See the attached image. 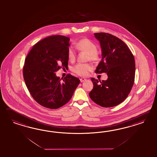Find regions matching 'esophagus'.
<instances>
[{"mask_svg":"<svg viewBox=\"0 0 157 157\" xmlns=\"http://www.w3.org/2000/svg\"><path fill=\"white\" fill-rule=\"evenodd\" d=\"M86 80V79L84 78H80V81H81V82H85Z\"/></svg>","mask_w":157,"mask_h":157,"instance_id":"esophagus-1","label":"esophagus"}]
</instances>
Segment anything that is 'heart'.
<instances>
[{"mask_svg": "<svg viewBox=\"0 0 157 157\" xmlns=\"http://www.w3.org/2000/svg\"><path fill=\"white\" fill-rule=\"evenodd\" d=\"M76 48L79 51L87 53V60L96 62L98 59V48L95 43L90 39L82 38L76 44ZM76 52L75 48L70 46L67 49V57L70 62L75 60ZM93 67L89 63H78L72 67V71L76 75L81 76L88 75L89 72L92 71Z\"/></svg>", "mask_w": 157, "mask_h": 157, "instance_id": "b5f03b06", "label": "heart"}]
</instances>
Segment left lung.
<instances>
[{
	"instance_id": "1",
	"label": "left lung",
	"mask_w": 157,
	"mask_h": 157,
	"mask_svg": "<svg viewBox=\"0 0 157 157\" xmlns=\"http://www.w3.org/2000/svg\"><path fill=\"white\" fill-rule=\"evenodd\" d=\"M94 34L99 40L102 50V59L95 72L106 73L108 79L99 81L92 78L94 87L89 96L102 107H113L123 102L132 88L135 59L128 46L118 37L106 33Z\"/></svg>"
}]
</instances>
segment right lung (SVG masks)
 Here are the masks:
<instances>
[{
  "mask_svg": "<svg viewBox=\"0 0 157 157\" xmlns=\"http://www.w3.org/2000/svg\"><path fill=\"white\" fill-rule=\"evenodd\" d=\"M70 38L49 36L34 45L25 60L23 75L34 100L44 107L57 109L71 100L80 80L67 74L61 81L55 72L68 68Z\"/></svg>",
  "mask_w": 157,
  "mask_h": 157,
  "instance_id": "add662e5",
  "label": "right lung"
}]
</instances>
